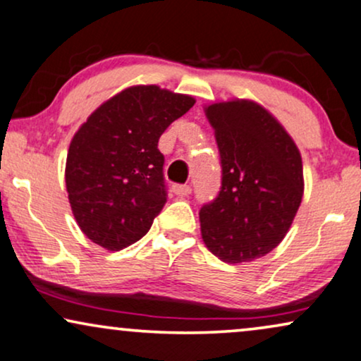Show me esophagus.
Returning a JSON list of instances; mask_svg holds the SVG:
<instances>
[{"label":"esophagus","instance_id":"obj_1","mask_svg":"<svg viewBox=\"0 0 361 361\" xmlns=\"http://www.w3.org/2000/svg\"><path fill=\"white\" fill-rule=\"evenodd\" d=\"M171 190L176 196H188L191 193V186L190 185H173Z\"/></svg>","mask_w":361,"mask_h":361}]
</instances>
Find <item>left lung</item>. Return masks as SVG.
I'll return each mask as SVG.
<instances>
[{
    "label": "left lung",
    "instance_id": "obj_1",
    "mask_svg": "<svg viewBox=\"0 0 361 361\" xmlns=\"http://www.w3.org/2000/svg\"><path fill=\"white\" fill-rule=\"evenodd\" d=\"M221 165L216 198L200 209L202 236L226 263L253 262L280 245L303 198V165L285 128L248 99L204 109Z\"/></svg>",
    "mask_w": 361,
    "mask_h": 361
}]
</instances>
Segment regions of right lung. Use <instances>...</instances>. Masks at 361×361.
<instances>
[{"label": "right lung", "mask_w": 361, "mask_h": 361, "mask_svg": "<svg viewBox=\"0 0 361 361\" xmlns=\"http://www.w3.org/2000/svg\"><path fill=\"white\" fill-rule=\"evenodd\" d=\"M193 104L154 85L131 86L76 131L65 180L76 223L91 241L118 252L148 233L168 196L158 140Z\"/></svg>", "instance_id": "obj_1"}]
</instances>
